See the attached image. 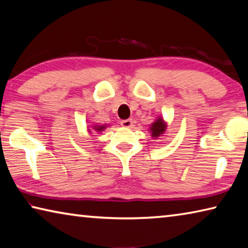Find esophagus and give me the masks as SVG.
<instances>
[{"label":"esophagus","mask_w":248,"mask_h":248,"mask_svg":"<svg viewBox=\"0 0 248 248\" xmlns=\"http://www.w3.org/2000/svg\"><path fill=\"white\" fill-rule=\"evenodd\" d=\"M121 125H123V127H124V128H129V127H131L132 125V120L131 119H124V120H121Z\"/></svg>","instance_id":"1"}]
</instances>
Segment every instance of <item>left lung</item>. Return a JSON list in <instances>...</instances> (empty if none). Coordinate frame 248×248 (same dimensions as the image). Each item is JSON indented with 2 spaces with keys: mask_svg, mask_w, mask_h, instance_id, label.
Segmentation results:
<instances>
[{
  "mask_svg": "<svg viewBox=\"0 0 248 248\" xmlns=\"http://www.w3.org/2000/svg\"><path fill=\"white\" fill-rule=\"evenodd\" d=\"M165 130V124L162 118H158L153 124L151 125V133H152V137L156 138L159 137V134H162Z\"/></svg>",
  "mask_w": 248,
  "mask_h": 248,
  "instance_id": "obj_1",
  "label": "left lung"
}]
</instances>
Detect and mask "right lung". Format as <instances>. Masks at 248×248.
<instances>
[{
	"instance_id": "right-lung-1",
	"label": "right lung",
	"mask_w": 248,
	"mask_h": 248,
	"mask_svg": "<svg viewBox=\"0 0 248 248\" xmlns=\"http://www.w3.org/2000/svg\"><path fill=\"white\" fill-rule=\"evenodd\" d=\"M95 130H97V131H103V130L105 129V125H99V127H97V125H95Z\"/></svg>"
}]
</instances>
